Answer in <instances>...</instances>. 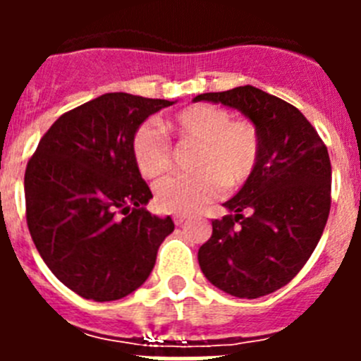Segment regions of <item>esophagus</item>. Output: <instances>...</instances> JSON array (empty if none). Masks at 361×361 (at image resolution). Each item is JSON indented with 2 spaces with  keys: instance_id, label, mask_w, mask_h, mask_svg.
Returning <instances> with one entry per match:
<instances>
[{
  "instance_id": "esophagus-1",
  "label": "esophagus",
  "mask_w": 361,
  "mask_h": 361,
  "mask_svg": "<svg viewBox=\"0 0 361 361\" xmlns=\"http://www.w3.org/2000/svg\"><path fill=\"white\" fill-rule=\"evenodd\" d=\"M186 219H188V216L183 215V213H177V215H173V222H175V224H177V226L183 224V222H184V220H186Z\"/></svg>"
}]
</instances>
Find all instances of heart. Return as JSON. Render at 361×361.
I'll use <instances>...</instances> for the list:
<instances>
[{"instance_id":"obj_1","label":"heart","mask_w":361,"mask_h":361,"mask_svg":"<svg viewBox=\"0 0 361 361\" xmlns=\"http://www.w3.org/2000/svg\"><path fill=\"white\" fill-rule=\"evenodd\" d=\"M166 133L197 145L190 175H171L155 186V204L168 213H193L220 197L224 184L238 188L255 173L262 141L247 119H231L226 108L199 103L178 110L162 123ZM130 149L142 177L155 178L170 170L171 145L152 123L139 124Z\"/></svg>"}]
</instances>
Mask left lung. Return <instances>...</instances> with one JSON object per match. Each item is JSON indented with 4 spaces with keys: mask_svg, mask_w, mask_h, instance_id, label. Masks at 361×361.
<instances>
[{
    "mask_svg": "<svg viewBox=\"0 0 361 361\" xmlns=\"http://www.w3.org/2000/svg\"><path fill=\"white\" fill-rule=\"evenodd\" d=\"M193 101L237 108L262 141L255 173L224 204L231 213L212 220L213 233L200 245L199 266L228 295H269L298 275L327 224V146L298 108L251 85L200 94Z\"/></svg>",
    "mask_w": 361,
    "mask_h": 361,
    "instance_id": "obj_1",
    "label": "left lung"
}]
</instances>
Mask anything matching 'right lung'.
<instances>
[{"label": "right lung", "instance_id": "1", "mask_svg": "<svg viewBox=\"0 0 361 361\" xmlns=\"http://www.w3.org/2000/svg\"><path fill=\"white\" fill-rule=\"evenodd\" d=\"M173 101L114 92L63 114L25 171L30 237L66 288L111 302L141 288L170 216L146 212L152 191L130 149L133 130Z\"/></svg>", "mask_w": 361, "mask_h": 361}]
</instances>
